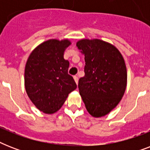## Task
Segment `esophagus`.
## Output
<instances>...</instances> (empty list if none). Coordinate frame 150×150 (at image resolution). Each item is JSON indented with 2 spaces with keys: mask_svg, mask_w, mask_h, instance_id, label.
Masks as SVG:
<instances>
[{
  "mask_svg": "<svg viewBox=\"0 0 150 150\" xmlns=\"http://www.w3.org/2000/svg\"><path fill=\"white\" fill-rule=\"evenodd\" d=\"M74 80H75V83L78 85V83H79V78L77 76H74Z\"/></svg>",
  "mask_w": 150,
  "mask_h": 150,
  "instance_id": "1",
  "label": "esophagus"
}]
</instances>
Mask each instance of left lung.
I'll return each mask as SVG.
<instances>
[{
    "label": "left lung",
    "instance_id": "obj_1",
    "mask_svg": "<svg viewBox=\"0 0 150 150\" xmlns=\"http://www.w3.org/2000/svg\"><path fill=\"white\" fill-rule=\"evenodd\" d=\"M76 47L86 62L84 77L79 80V93L89 114L101 117L114 110L125 94V62L115 46L99 39H82Z\"/></svg>",
    "mask_w": 150,
    "mask_h": 150
}]
</instances>
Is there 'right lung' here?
<instances>
[{
    "label": "right lung",
    "instance_id": "add662e5",
    "mask_svg": "<svg viewBox=\"0 0 150 150\" xmlns=\"http://www.w3.org/2000/svg\"><path fill=\"white\" fill-rule=\"evenodd\" d=\"M71 44L68 39H51L40 43L28 57L25 68V88L36 107L45 114L60 110L76 83L68 75L69 62L64 53Z\"/></svg>",
    "mask_w": 150,
    "mask_h": 150
}]
</instances>
